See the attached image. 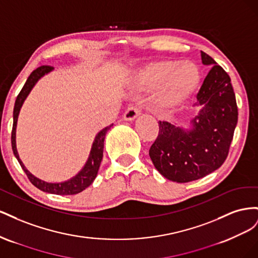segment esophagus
Wrapping results in <instances>:
<instances>
[{
    "mask_svg": "<svg viewBox=\"0 0 258 258\" xmlns=\"http://www.w3.org/2000/svg\"><path fill=\"white\" fill-rule=\"evenodd\" d=\"M140 115V110L136 106H131L127 108L126 112L123 113V119L124 120H135L137 117Z\"/></svg>",
    "mask_w": 258,
    "mask_h": 258,
    "instance_id": "1",
    "label": "esophagus"
}]
</instances>
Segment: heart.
Wrapping results in <instances>:
<instances>
[{
  "label": "heart",
  "mask_w": 258,
  "mask_h": 258,
  "mask_svg": "<svg viewBox=\"0 0 258 258\" xmlns=\"http://www.w3.org/2000/svg\"><path fill=\"white\" fill-rule=\"evenodd\" d=\"M199 84L200 73L191 62H153L140 68L132 75V85L139 91L159 88L155 106L161 113L171 112L184 104L197 90Z\"/></svg>",
  "instance_id": "b5f03b06"
}]
</instances>
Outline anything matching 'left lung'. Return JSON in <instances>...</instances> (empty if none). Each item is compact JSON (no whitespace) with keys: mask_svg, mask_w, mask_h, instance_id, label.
<instances>
[{"mask_svg":"<svg viewBox=\"0 0 258 258\" xmlns=\"http://www.w3.org/2000/svg\"><path fill=\"white\" fill-rule=\"evenodd\" d=\"M205 66H212L197 95L201 108L185 129L159 121V134L150 157L159 173L170 181L187 183L220 168L227 158L238 122V107L229 75L201 51Z\"/></svg>","mask_w":258,"mask_h":258,"instance_id":"left-lung-1","label":"left lung"}]
</instances>
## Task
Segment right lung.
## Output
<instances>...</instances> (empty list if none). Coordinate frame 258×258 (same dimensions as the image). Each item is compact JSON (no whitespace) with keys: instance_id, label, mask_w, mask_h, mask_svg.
<instances>
[{"instance_id":"obj_1","label":"right lung","mask_w":258,"mask_h":258,"mask_svg":"<svg viewBox=\"0 0 258 258\" xmlns=\"http://www.w3.org/2000/svg\"><path fill=\"white\" fill-rule=\"evenodd\" d=\"M52 70H53V68H51L49 66H42L40 68H37L36 70H34V71L31 73L30 76L28 77L26 84L23 85L21 91L17 96L16 102H15V106H14V113H13L14 122H13V130H12V147H13V152H14L15 157L17 158L22 170L25 171V173L27 174L28 178L30 179V182L32 183L35 187H37L38 189H41L45 192L54 194V195H76V194H79V192L83 191L84 189L87 188V187L90 186L92 184V182L95 181V178L97 177L98 171L100 168V163L103 157V147H104L105 135H106V132L111 129L113 123L110 124L108 127H105L104 129L101 130L96 136L95 141H93L92 146H91L89 157L80 172L77 173L75 176H73L72 178H70V179H68V181L61 182V183H48V182H45V181H43V179H40L38 177L34 176L22 163L21 159L19 158L17 147H16V128H17V121H18L20 108H21L23 102H25V100L27 99V97L29 96L31 90H32L35 84L38 82V80H41L44 75L48 74L49 72L52 71Z\"/></svg>"}]
</instances>
